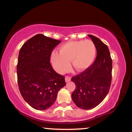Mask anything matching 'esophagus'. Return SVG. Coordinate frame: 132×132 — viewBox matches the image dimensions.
Here are the masks:
<instances>
[{
	"mask_svg": "<svg viewBox=\"0 0 132 132\" xmlns=\"http://www.w3.org/2000/svg\"><path fill=\"white\" fill-rule=\"evenodd\" d=\"M71 77L69 76H66L65 77V81L66 82H68L70 81H71Z\"/></svg>",
	"mask_w": 132,
	"mask_h": 132,
	"instance_id": "esophagus-1",
	"label": "esophagus"
}]
</instances>
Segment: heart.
I'll list each match as a JSON object with an SVG mask.
<instances>
[{"instance_id":"b5f03b06","label":"heart","mask_w":132,"mask_h":132,"mask_svg":"<svg viewBox=\"0 0 132 132\" xmlns=\"http://www.w3.org/2000/svg\"><path fill=\"white\" fill-rule=\"evenodd\" d=\"M60 53L53 51L51 63L54 70L63 74L70 68L69 61L76 71H84L91 66L96 55V48L90 40L72 41L63 44L59 48Z\"/></svg>"}]
</instances>
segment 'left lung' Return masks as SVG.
Segmentation results:
<instances>
[{
    "instance_id": "8db88e82",
    "label": "left lung",
    "mask_w": 132,
    "mask_h": 132,
    "mask_svg": "<svg viewBox=\"0 0 132 132\" xmlns=\"http://www.w3.org/2000/svg\"><path fill=\"white\" fill-rule=\"evenodd\" d=\"M88 36L96 48V59L90 67L71 78L76 85L71 95L72 101L79 108L84 110L94 108L107 96L112 69V60L108 46L96 37Z\"/></svg>"
}]
</instances>
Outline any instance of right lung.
I'll return each instance as SVG.
<instances>
[{
	"label": "right lung",
	"instance_id": "obj_1",
	"mask_svg": "<svg viewBox=\"0 0 132 132\" xmlns=\"http://www.w3.org/2000/svg\"><path fill=\"white\" fill-rule=\"evenodd\" d=\"M61 43L42 34L27 40L19 51L16 66L20 92L33 109L46 110L54 104L57 92L66 85L64 76L53 70L51 51Z\"/></svg>",
	"mask_w": 132,
	"mask_h": 132
}]
</instances>
